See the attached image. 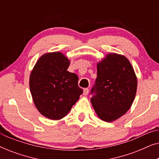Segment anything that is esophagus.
<instances>
[{
  "label": "esophagus",
  "mask_w": 159,
  "mask_h": 159,
  "mask_svg": "<svg viewBox=\"0 0 159 159\" xmlns=\"http://www.w3.org/2000/svg\"><path fill=\"white\" fill-rule=\"evenodd\" d=\"M88 93H89V89H88V88L84 89V90H83V95H88Z\"/></svg>",
  "instance_id": "esophagus-1"
}]
</instances>
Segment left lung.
<instances>
[{
    "label": "left lung",
    "instance_id": "1",
    "mask_svg": "<svg viewBox=\"0 0 159 159\" xmlns=\"http://www.w3.org/2000/svg\"><path fill=\"white\" fill-rule=\"evenodd\" d=\"M138 80L125 56L108 53L97 64V78L91 89V103L98 116L111 122L123 116L135 98Z\"/></svg>",
    "mask_w": 159,
    "mask_h": 159
}]
</instances>
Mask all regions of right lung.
<instances>
[{"instance_id": "obj_1", "label": "right lung", "mask_w": 159, "mask_h": 159, "mask_svg": "<svg viewBox=\"0 0 159 159\" xmlns=\"http://www.w3.org/2000/svg\"><path fill=\"white\" fill-rule=\"evenodd\" d=\"M70 61L61 52L45 53L38 60L30 77L34 106L43 116L62 119L80 98L83 90L78 77L67 71Z\"/></svg>"}]
</instances>
